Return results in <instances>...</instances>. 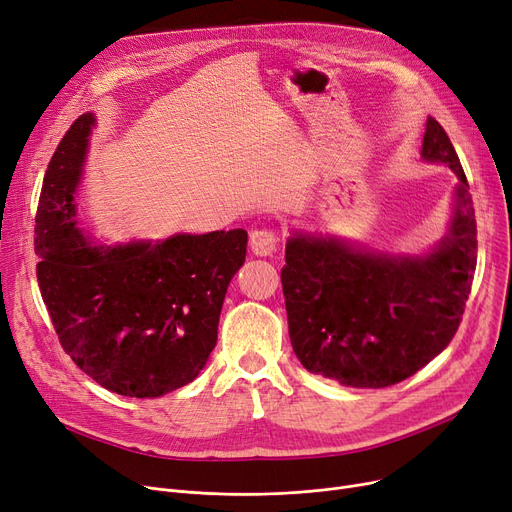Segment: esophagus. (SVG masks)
Masks as SVG:
<instances>
[{
	"mask_svg": "<svg viewBox=\"0 0 512 512\" xmlns=\"http://www.w3.org/2000/svg\"><path fill=\"white\" fill-rule=\"evenodd\" d=\"M250 246L258 256H271L279 246V235L273 229H254L250 233Z\"/></svg>",
	"mask_w": 512,
	"mask_h": 512,
	"instance_id": "34e87169",
	"label": "esophagus"
}]
</instances>
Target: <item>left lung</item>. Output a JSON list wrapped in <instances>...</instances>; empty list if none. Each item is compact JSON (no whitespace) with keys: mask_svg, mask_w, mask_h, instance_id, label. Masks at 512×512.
I'll return each instance as SVG.
<instances>
[{"mask_svg":"<svg viewBox=\"0 0 512 512\" xmlns=\"http://www.w3.org/2000/svg\"><path fill=\"white\" fill-rule=\"evenodd\" d=\"M421 156L458 177L450 235L433 254L381 256L333 239L287 241L281 283L296 356L314 375L387 387L423 369L454 337L477 266V223L450 137L429 118Z\"/></svg>","mask_w":512,"mask_h":512,"instance_id":"left-lung-1","label":"left lung"}]
</instances>
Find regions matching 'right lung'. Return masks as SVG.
Segmentation results:
<instances>
[{"label": "right lung", "mask_w": 512, "mask_h": 512, "mask_svg": "<svg viewBox=\"0 0 512 512\" xmlns=\"http://www.w3.org/2000/svg\"><path fill=\"white\" fill-rule=\"evenodd\" d=\"M91 125L93 116L81 114L45 170L35 218L41 298L81 371L120 396L158 398L204 369L248 233L93 246L72 221Z\"/></svg>", "instance_id": "right-lung-1"}]
</instances>
